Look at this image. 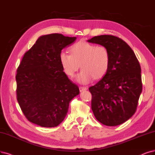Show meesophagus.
<instances>
[{
	"label": "esophagus",
	"mask_w": 155,
	"mask_h": 155,
	"mask_svg": "<svg viewBox=\"0 0 155 155\" xmlns=\"http://www.w3.org/2000/svg\"><path fill=\"white\" fill-rule=\"evenodd\" d=\"M79 90L81 92H82V91H86L87 90V87H79Z\"/></svg>",
	"instance_id": "obj_1"
}]
</instances>
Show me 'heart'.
Listing matches in <instances>:
<instances>
[{
    "instance_id": "b5f03b06",
    "label": "heart",
    "mask_w": 155,
    "mask_h": 155,
    "mask_svg": "<svg viewBox=\"0 0 155 155\" xmlns=\"http://www.w3.org/2000/svg\"><path fill=\"white\" fill-rule=\"evenodd\" d=\"M59 59L64 73L73 77L80 68L82 69L76 77V81L82 84H87L93 78L104 77L110 66L109 51L104 46L80 41L73 45L71 54L62 51Z\"/></svg>"
}]
</instances>
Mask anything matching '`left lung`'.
I'll use <instances>...</instances> for the list:
<instances>
[{
    "instance_id": "1",
    "label": "left lung",
    "mask_w": 155,
    "mask_h": 155,
    "mask_svg": "<svg viewBox=\"0 0 155 155\" xmlns=\"http://www.w3.org/2000/svg\"><path fill=\"white\" fill-rule=\"evenodd\" d=\"M89 43L98 44L109 51L107 73L89 90L91 108L96 119L108 127L127 121L135 114L142 90L141 68L130 46L111 35L94 36Z\"/></svg>"
}]
</instances>
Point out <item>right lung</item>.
<instances>
[{"label": "right lung", "instance_id": "right-lung-1", "mask_svg": "<svg viewBox=\"0 0 155 155\" xmlns=\"http://www.w3.org/2000/svg\"><path fill=\"white\" fill-rule=\"evenodd\" d=\"M77 39L61 34L40 36L17 70V100L30 122L55 127L64 119L70 101L80 91L63 71L59 55Z\"/></svg>", "mask_w": 155, "mask_h": 155}]
</instances>
